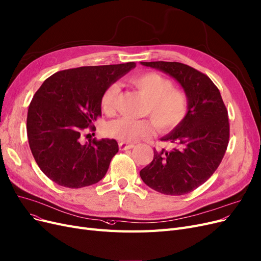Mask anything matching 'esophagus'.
Masks as SVG:
<instances>
[{
    "instance_id": "esophagus-1",
    "label": "esophagus",
    "mask_w": 261,
    "mask_h": 261,
    "mask_svg": "<svg viewBox=\"0 0 261 261\" xmlns=\"http://www.w3.org/2000/svg\"><path fill=\"white\" fill-rule=\"evenodd\" d=\"M134 147H135L134 143H126V142H123V141L119 142L120 150H128V149H132Z\"/></svg>"
}]
</instances>
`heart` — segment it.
Instances as JSON below:
<instances>
[{
  "label": "heart",
  "instance_id": "heart-1",
  "mask_svg": "<svg viewBox=\"0 0 261 261\" xmlns=\"http://www.w3.org/2000/svg\"><path fill=\"white\" fill-rule=\"evenodd\" d=\"M129 82L148 99L143 114L150 116L160 132H172L185 122L190 111V99L182 89L174 88L172 80L158 72H143L130 76ZM119 92L116 83L106 87L100 97V107L105 113L114 112ZM151 121L119 118L106 124L105 133L120 141L134 142L149 137L154 132V121Z\"/></svg>",
  "mask_w": 261,
  "mask_h": 261
}]
</instances>
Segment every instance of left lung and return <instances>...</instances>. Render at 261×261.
Masks as SVG:
<instances>
[{"label": "left lung", "instance_id": "1", "mask_svg": "<svg viewBox=\"0 0 261 261\" xmlns=\"http://www.w3.org/2000/svg\"><path fill=\"white\" fill-rule=\"evenodd\" d=\"M175 77L190 99V111L180 126L161 140L170 150L154 148L151 163L140 170L147 186L166 195L195 190L215 173L229 143L228 110L213 81L196 69L176 61L141 62Z\"/></svg>", "mask_w": 261, "mask_h": 261}]
</instances>
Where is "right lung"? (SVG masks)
<instances>
[{
  "mask_svg": "<svg viewBox=\"0 0 261 261\" xmlns=\"http://www.w3.org/2000/svg\"><path fill=\"white\" fill-rule=\"evenodd\" d=\"M135 62L58 71L34 94L27 116V134L42 172L59 186L77 189L100 181L119 146L114 139L83 143L101 116L106 87L135 68Z\"/></svg>",
  "mask_w": 261,
  "mask_h": 261,
  "instance_id": "1",
  "label": "right lung"
}]
</instances>
